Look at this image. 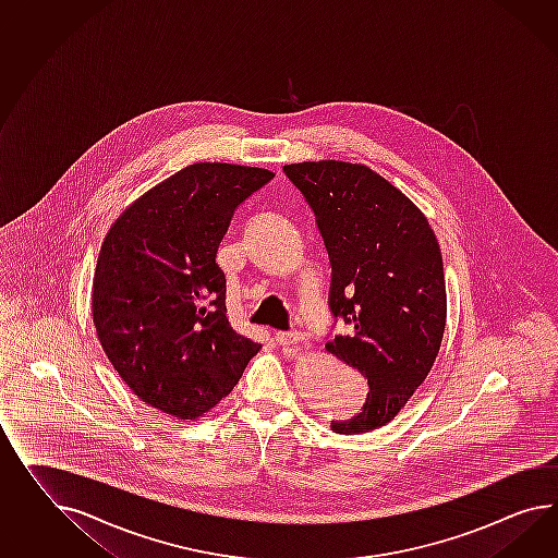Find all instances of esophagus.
<instances>
[{
  "label": "esophagus",
  "mask_w": 558,
  "mask_h": 558,
  "mask_svg": "<svg viewBox=\"0 0 558 558\" xmlns=\"http://www.w3.org/2000/svg\"><path fill=\"white\" fill-rule=\"evenodd\" d=\"M275 342L279 343V345H300L303 342V338H301L300 333H295V331H277L275 333Z\"/></svg>",
  "instance_id": "1"
}]
</instances>
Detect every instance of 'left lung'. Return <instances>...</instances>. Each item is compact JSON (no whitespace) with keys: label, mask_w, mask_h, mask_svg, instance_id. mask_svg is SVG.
<instances>
[{"label":"left lung","mask_w":558,"mask_h":558,"mask_svg":"<svg viewBox=\"0 0 558 558\" xmlns=\"http://www.w3.org/2000/svg\"><path fill=\"white\" fill-rule=\"evenodd\" d=\"M314 210L331 265L329 312L352 326L326 350L368 380L362 411L331 421L342 435L390 423L427 378L444 340L441 248L399 187L362 163L283 166Z\"/></svg>","instance_id":"obj_1"}]
</instances>
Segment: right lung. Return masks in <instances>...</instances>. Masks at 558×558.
Listing matches in <instances>:
<instances>
[{"label":"right lung","mask_w":558,"mask_h":558,"mask_svg":"<svg viewBox=\"0 0 558 558\" xmlns=\"http://www.w3.org/2000/svg\"><path fill=\"white\" fill-rule=\"evenodd\" d=\"M272 178L263 168L192 163L125 208L102 241L93 279L100 345L161 413H208L260 348L230 326L216 253L239 204Z\"/></svg>","instance_id":"obj_1"}]
</instances>
